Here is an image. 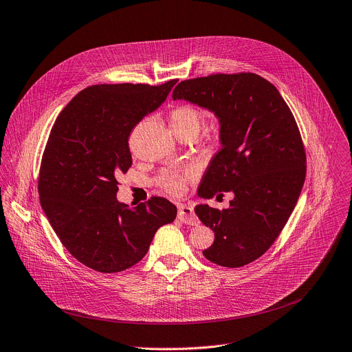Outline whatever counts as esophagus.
I'll list each match as a JSON object with an SVG mask.
<instances>
[{
	"label": "esophagus",
	"instance_id": "34e87169",
	"mask_svg": "<svg viewBox=\"0 0 352 352\" xmlns=\"http://www.w3.org/2000/svg\"><path fill=\"white\" fill-rule=\"evenodd\" d=\"M177 217L180 219V221H183L184 224H188V226H199V223H200L199 219H197V215L195 214L193 207L186 206V204L179 206Z\"/></svg>",
	"mask_w": 352,
	"mask_h": 352
}]
</instances>
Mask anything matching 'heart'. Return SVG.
<instances>
[{"mask_svg":"<svg viewBox=\"0 0 352 352\" xmlns=\"http://www.w3.org/2000/svg\"><path fill=\"white\" fill-rule=\"evenodd\" d=\"M169 120H170V126L177 137H183V135H188V133L196 135L197 137L206 122L204 114L199 110L197 107L190 104H183L176 107L175 110H172ZM196 175H197V168L195 165H190L182 170L164 173L159 179V184L172 195H180L184 190L186 182L188 179L195 177Z\"/></svg>","mask_w":352,"mask_h":352,"instance_id":"b5f03b06","label":"heart"}]
</instances>
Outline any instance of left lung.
I'll return each instance as SVG.
<instances>
[{
  "label": "left lung",
  "mask_w": 352,
  "mask_h": 352,
  "mask_svg": "<svg viewBox=\"0 0 352 352\" xmlns=\"http://www.w3.org/2000/svg\"><path fill=\"white\" fill-rule=\"evenodd\" d=\"M172 97L207 108L220 120L221 148L199 196L232 192L234 199L224 210L196 206L197 217L215 235L203 255L226 267L251 263L276 241L300 196L306 151L299 126L278 89L250 72L183 80Z\"/></svg>",
  "instance_id": "1"
}]
</instances>
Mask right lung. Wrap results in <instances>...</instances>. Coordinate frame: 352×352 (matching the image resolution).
I'll list each match as a JSON object with an SVG mask.
<instances>
[{
	"instance_id": "obj_1",
	"label": "right lung",
	"mask_w": 352,
	"mask_h": 352,
	"mask_svg": "<svg viewBox=\"0 0 352 352\" xmlns=\"http://www.w3.org/2000/svg\"><path fill=\"white\" fill-rule=\"evenodd\" d=\"M176 83L90 86L52 126L38 180L41 206L65 248L97 272L138 263L157 228L176 219V206L164 197L133 208L117 200V176L132 165V129Z\"/></svg>"
}]
</instances>
